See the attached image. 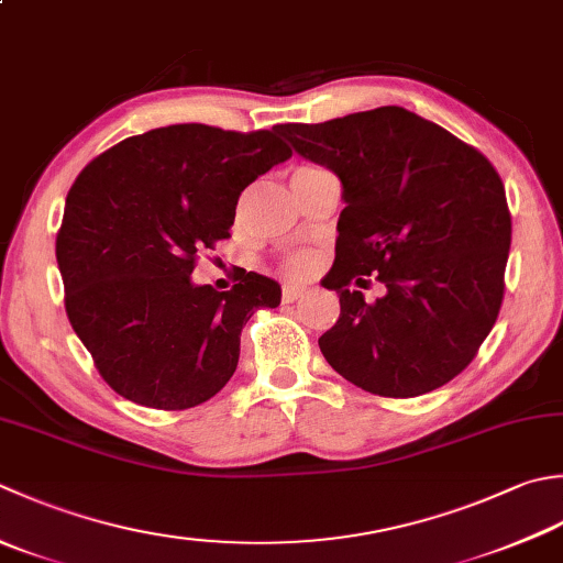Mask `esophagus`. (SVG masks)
Listing matches in <instances>:
<instances>
[{
  "label": "esophagus",
  "mask_w": 563,
  "mask_h": 563,
  "mask_svg": "<svg viewBox=\"0 0 563 563\" xmlns=\"http://www.w3.org/2000/svg\"><path fill=\"white\" fill-rule=\"evenodd\" d=\"M302 295H305V288H300V285H285V288H283V302L290 305L295 300H300Z\"/></svg>",
  "instance_id": "1"
}]
</instances>
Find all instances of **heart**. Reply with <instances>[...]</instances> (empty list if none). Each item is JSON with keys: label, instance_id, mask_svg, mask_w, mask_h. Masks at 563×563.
<instances>
[{"label": "heart", "instance_id": "heart-1", "mask_svg": "<svg viewBox=\"0 0 563 563\" xmlns=\"http://www.w3.org/2000/svg\"><path fill=\"white\" fill-rule=\"evenodd\" d=\"M283 266L292 278H305V275H310L314 271V258L310 253H290V256L283 261Z\"/></svg>", "mask_w": 563, "mask_h": 563}]
</instances>
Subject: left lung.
<instances>
[{
	"label": "left lung",
	"mask_w": 563,
	"mask_h": 563,
	"mask_svg": "<svg viewBox=\"0 0 563 563\" xmlns=\"http://www.w3.org/2000/svg\"><path fill=\"white\" fill-rule=\"evenodd\" d=\"M275 131L344 187L322 280L341 305L319 336L329 366L380 398L442 388L476 358L503 305L512 219L498 170L402 107ZM368 274L389 288L376 303L350 288Z\"/></svg>",
	"instance_id": "1"
}]
</instances>
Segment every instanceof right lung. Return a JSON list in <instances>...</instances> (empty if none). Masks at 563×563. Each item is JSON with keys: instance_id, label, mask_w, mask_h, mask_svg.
I'll return each instance as SVG.
<instances>
[{"instance_id": "add662e5", "label": "right lung", "mask_w": 563, "mask_h": 563, "mask_svg": "<svg viewBox=\"0 0 563 563\" xmlns=\"http://www.w3.org/2000/svg\"><path fill=\"white\" fill-rule=\"evenodd\" d=\"M275 131L173 124L129 136L77 175L55 258L65 312L109 388L153 410H187L224 388L241 329L280 305V285L239 275L195 285L197 253L229 239L241 192L288 161Z\"/></svg>"}]
</instances>
